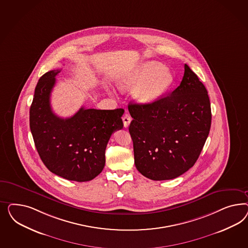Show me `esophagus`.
<instances>
[{
	"label": "esophagus",
	"mask_w": 248,
	"mask_h": 248,
	"mask_svg": "<svg viewBox=\"0 0 248 248\" xmlns=\"http://www.w3.org/2000/svg\"><path fill=\"white\" fill-rule=\"evenodd\" d=\"M123 122H124V126L126 128L129 126L130 123H131V116L129 115V113H125L123 116Z\"/></svg>",
	"instance_id": "34e87169"
}]
</instances>
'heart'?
Here are the masks:
<instances>
[{
  "mask_svg": "<svg viewBox=\"0 0 248 248\" xmlns=\"http://www.w3.org/2000/svg\"><path fill=\"white\" fill-rule=\"evenodd\" d=\"M173 83L168 68L157 62H144L122 75L118 85L123 90L135 87L134 98L141 105H151L162 97Z\"/></svg>",
  "mask_w": 248,
  "mask_h": 248,
  "instance_id": "obj_1",
  "label": "heart"
}]
</instances>
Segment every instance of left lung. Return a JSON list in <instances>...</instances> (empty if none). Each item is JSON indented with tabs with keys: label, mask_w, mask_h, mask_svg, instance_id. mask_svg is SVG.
I'll return each mask as SVG.
<instances>
[{
	"label": "left lung",
	"mask_w": 248,
	"mask_h": 248,
	"mask_svg": "<svg viewBox=\"0 0 248 248\" xmlns=\"http://www.w3.org/2000/svg\"><path fill=\"white\" fill-rule=\"evenodd\" d=\"M129 133L137 170L151 180L186 173L199 157L211 127L207 90L185 64L180 85L151 105L130 104Z\"/></svg>",
	"instance_id": "obj_1"
}]
</instances>
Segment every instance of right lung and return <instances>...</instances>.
<instances>
[{
  "label": "right lung",
  "instance_id": "add662e5",
  "mask_svg": "<svg viewBox=\"0 0 248 248\" xmlns=\"http://www.w3.org/2000/svg\"><path fill=\"white\" fill-rule=\"evenodd\" d=\"M60 72H47L39 79L30 108L31 132L40 157L52 173L87 182L103 171L106 145L113 132L124 126V111L81 107L69 118L57 116L50 97Z\"/></svg>",
  "mask_w": 248,
  "mask_h": 248
}]
</instances>
